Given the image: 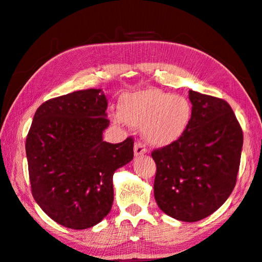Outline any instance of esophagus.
I'll use <instances>...</instances> for the list:
<instances>
[{
    "label": "esophagus",
    "mask_w": 262,
    "mask_h": 262,
    "mask_svg": "<svg viewBox=\"0 0 262 262\" xmlns=\"http://www.w3.org/2000/svg\"><path fill=\"white\" fill-rule=\"evenodd\" d=\"M146 146L144 145L143 143L137 142L135 143V147H134V152H135V156L136 157H139V156H143V155L146 154Z\"/></svg>",
    "instance_id": "esophagus-1"
}]
</instances>
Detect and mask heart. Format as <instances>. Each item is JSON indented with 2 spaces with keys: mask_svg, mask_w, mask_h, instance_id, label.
<instances>
[{
  "mask_svg": "<svg viewBox=\"0 0 262 262\" xmlns=\"http://www.w3.org/2000/svg\"><path fill=\"white\" fill-rule=\"evenodd\" d=\"M192 108L187 98L156 89L142 90L120 97L115 124L142 126L151 145L166 146L183 137L191 122Z\"/></svg>",
  "mask_w": 262,
  "mask_h": 262,
  "instance_id": "1",
  "label": "heart"
}]
</instances>
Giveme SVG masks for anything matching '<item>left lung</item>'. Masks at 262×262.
Here are the masks:
<instances>
[{
  "label": "left lung",
  "mask_w": 262,
  "mask_h": 262,
  "mask_svg": "<svg viewBox=\"0 0 262 262\" xmlns=\"http://www.w3.org/2000/svg\"><path fill=\"white\" fill-rule=\"evenodd\" d=\"M192 117L183 137L152 151L155 200L166 215L184 222L209 216L236 183L244 135L229 104L189 91Z\"/></svg>",
  "instance_id": "1"
}]
</instances>
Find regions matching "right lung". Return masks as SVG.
Listing matches in <instances>:
<instances>
[{
    "instance_id": "right-lung-1",
    "label": "right lung",
    "mask_w": 262,
    "mask_h": 262,
    "mask_svg": "<svg viewBox=\"0 0 262 262\" xmlns=\"http://www.w3.org/2000/svg\"><path fill=\"white\" fill-rule=\"evenodd\" d=\"M101 90L47 100L26 140L32 194L41 209L72 229L96 226L113 203V173L134 159V139L103 140L110 125Z\"/></svg>"
}]
</instances>
